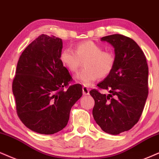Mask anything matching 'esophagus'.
<instances>
[{
  "mask_svg": "<svg viewBox=\"0 0 159 159\" xmlns=\"http://www.w3.org/2000/svg\"><path fill=\"white\" fill-rule=\"evenodd\" d=\"M83 93L84 95H89V89L86 86L83 87Z\"/></svg>",
  "mask_w": 159,
  "mask_h": 159,
  "instance_id": "esophagus-1",
  "label": "esophagus"
}]
</instances>
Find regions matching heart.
I'll list each match as a JSON object with an SVG mask.
<instances>
[{"mask_svg": "<svg viewBox=\"0 0 159 159\" xmlns=\"http://www.w3.org/2000/svg\"><path fill=\"white\" fill-rule=\"evenodd\" d=\"M62 63L72 73L77 71L82 62L85 68L76 75V78L85 85H91L100 78L106 77L112 72L115 64V56L111 52L103 51L100 45L91 40L77 44L75 52L66 48L60 54Z\"/></svg>", "mask_w": 159, "mask_h": 159, "instance_id": "1", "label": "heart"}]
</instances>
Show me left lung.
<instances>
[{"mask_svg":"<svg viewBox=\"0 0 159 159\" xmlns=\"http://www.w3.org/2000/svg\"><path fill=\"white\" fill-rule=\"evenodd\" d=\"M101 40L114 48L115 64L112 72L97 85L109 94L96 89L90 91L95 101L92 113L102 130L118 135L130 130L142 115L148 95V66L144 52L131 38L116 34Z\"/></svg>","mask_w":159,"mask_h":159,"instance_id":"1","label":"left lung"}]
</instances>
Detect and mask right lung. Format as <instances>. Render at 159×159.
Segmentation results:
<instances>
[{
    "label": "right lung",
    "mask_w": 159,
    "mask_h": 159,
    "mask_svg": "<svg viewBox=\"0 0 159 159\" xmlns=\"http://www.w3.org/2000/svg\"><path fill=\"white\" fill-rule=\"evenodd\" d=\"M62 39L41 34L20 57L12 92L17 113L31 130L57 133L68 124L70 109L83 95L80 84L63 88L71 80L60 60Z\"/></svg>",
    "instance_id": "obj_1"
}]
</instances>
